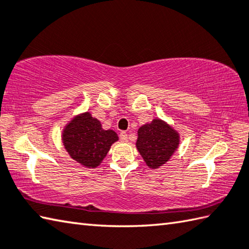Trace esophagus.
Wrapping results in <instances>:
<instances>
[{
	"instance_id": "obj_1",
	"label": "esophagus",
	"mask_w": 249,
	"mask_h": 249,
	"mask_svg": "<svg viewBox=\"0 0 249 249\" xmlns=\"http://www.w3.org/2000/svg\"><path fill=\"white\" fill-rule=\"evenodd\" d=\"M120 139L122 140V142H127V139H128L127 133H125V132L120 133Z\"/></svg>"
}]
</instances>
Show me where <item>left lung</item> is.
<instances>
[{
    "instance_id": "left-lung-1",
    "label": "left lung",
    "mask_w": 249,
    "mask_h": 249,
    "mask_svg": "<svg viewBox=\"0 0 249 249\" xmlns=\"http://www.w3.org/2000/svg\"><path fill=\"white\" fill-rule=\"evenodd\" d=\"M178 142V134L165 122L156 119L138 129L136 147L149 168L157 169L169 161Z\"/></svg>"
}]
</instances>
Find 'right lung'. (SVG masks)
I'll use <instances>...</instances> for the list:
<instances>
[{
  "mask_svg": "<svg viewBox=\"0 0 249 249\" xmlns=\"http://www.w3.org/2000/svg\"><path fill=\"white\" fill-rule=\"evenodd\" d=\"M117 139L115 132L103 129L100 122L88 112L71 120L63 132V142L67 152L87 168H96L100 164L111 144Z\"/></svg>",
  "mask_w": 249,
  "mask_h": 249,
  "instance_id": "add662e5",
  "label": "right lung"
}]
</instances>
